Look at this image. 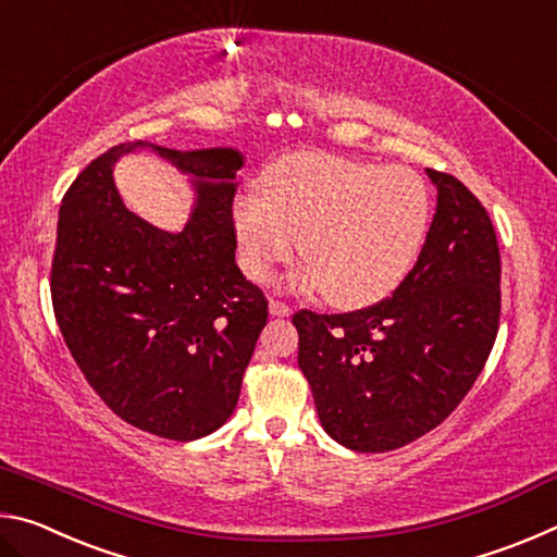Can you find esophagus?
<instances>
[{"mask_svg":"<svg viewBox=\"0 0 557 557\" xmlns=\"http://www.w3.org/2000/svg\"><path fill=\"white\" fill-rule=\"evenodd\" d=\"M270 314L272 317H289L292 314V307L287 305V301H282V299H270Z\"/></svg>","mask_w":557,"mask_h":557,"instance_id":"obj_1","label":"esophagus"}]
</instances>
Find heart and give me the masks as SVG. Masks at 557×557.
Returning <instances> with one entry per match:
<instances>
[{
	"instance_id": "obj_1",
	"label": "heart",
	"mask_w": 557,
	"mask_h": 557,
	"mask_svg": "<svg viewBox=\"0 0 557 557\" xmlns=\"http://www.w3.org/2000/svg\"><path fill=\"white\" fill-rule=\"evenodd\" d=\"M265 199L235 201L243 270L265 282L297 250L305 285L356 309L400 285L428 233L430 194L408 166L348 162L324 152H297L262 178Z\"/></svg>"
}]
</instances>
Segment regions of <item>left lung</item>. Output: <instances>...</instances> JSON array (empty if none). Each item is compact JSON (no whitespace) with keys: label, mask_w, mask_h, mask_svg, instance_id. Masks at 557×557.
Masks as SVG:
<instances>
[{"label":"left lung","mask_w":557,"mask_h":557,"mask_svg":"<svg viewBox=\"0 0 557 557\" xmlns=\"http://www.w3.org/2000/svg\"><path fill=\"white\" fill-rule=\"evenodd\" d=\"M437 213L393 297L346 314L299 309L297 363L338 445H410L465 400L492 354L502 317V256L482 201L428 169Z\"/></svg>","instance_id":"1"}]
</instances>
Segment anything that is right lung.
<instances>
[{"mask_svg":"<svg viewBox=\"0 0 557 557\" xmlns=\"http://www.w3.org/2000/svg\"><path fill=\"white\" fill-rule=\"evenodd\" d=\"M152 146L195 176L182 234L124 209L111 166ZM235 149L110 147L75 176L59 211L53 314L78 369L108 408L149 435L188 442L219 430L240 395L268 299L235 265Z\"/></svg>","mask_w":557,"mask_h":557,"instance_id":"right-lung-1","label":"right lung"}]
</instances>
